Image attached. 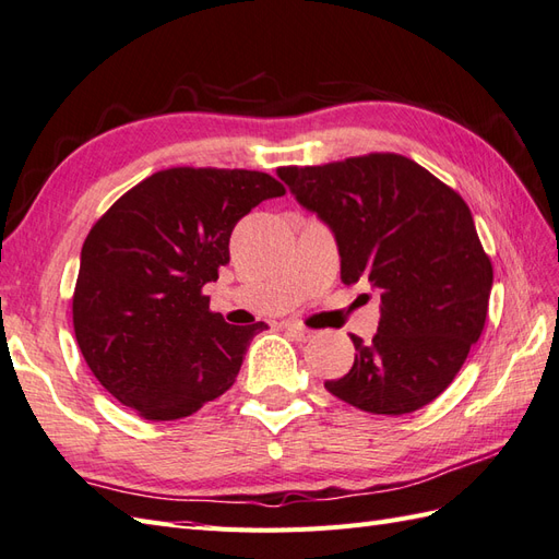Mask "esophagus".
I'll list each match as a JSON object with an SVG mask.
<instances>
[{"instance_id": "obj_1", "label": "esophagus", "mask_w": 559, "mask_h": 559, "mask_svg": "<svg viewBox=\"0 0 559 559\" xmlns=\"http://www.w3.org/2000/svg\"><path fill=\"white\" fill-rule=\"evenodd\" d=\"M285 331H288L297 342H307V340L313 337V333L307 331V328H302L299 323H288V325H285Z\"/></svg>"}]
</instances>
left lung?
Segmentation results:
<instances>
[{"label":"left lung","mask_w":559,"mask_h":559,"mask_svg":"<svg viewBox=\"0 0 559 559\" xmlns=\"http://www.w3.org/2000/svg\"><path fill=\"white\" fill-rule=\"evenodd\" d=\"M278 177L333 231L342 283L380 293L378 333L352 335L354 366L325 390L378 416L435 402L484 331L493 283L465 200L396 153L278 167Z\"/></svg>","instance_id":"1"}]
</instances>
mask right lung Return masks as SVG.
<instances>
[{"instance_id":"1","label":"right lung","mask_w":559,"mask_h":559,"mask_svg":"<svg viewBox=\"0 0 559 559\" xmlns=\"http://www.w3.org/2000/svg\"><path fill=\"white\" fill-rule=\"evenodd\" d=\"M283 193L264 171L171 167L92 226L73 325L94 378L122 406L146 420H179L236 382L266 323L228 325L203 288L228 264L238 219Z\"/></svg>"}]
</instances>
